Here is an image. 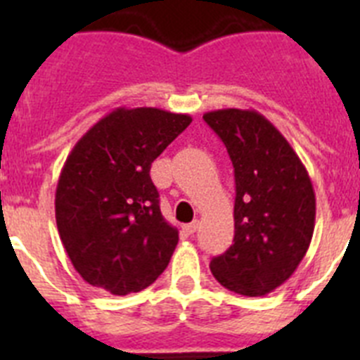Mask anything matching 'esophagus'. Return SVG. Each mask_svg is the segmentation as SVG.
Returning a JSON list of instances; mask_svg holds the SVG:
<instances>
[{
	"label": "esophagus",
	"mask_w": 360,
	"mask_h": 360,
	"mask_svg": "<svg viewBox=\"0 0 360 360\" xmlns=\"http://www.w3.org/2000/svg\"><path fill=\"white\" fill-rule=\"evenodd\" d=\"M200 227V219H195V221H191V224L186 225V231L189 232V234H195L196 231H198Z\"/></svg>",
	"instance_id": "obj_1"
}]
</instances>
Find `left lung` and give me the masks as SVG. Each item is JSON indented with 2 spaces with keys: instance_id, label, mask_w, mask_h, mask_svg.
<instances>
[{
  "instance_id": "8db88e82",
  "label": "left lung",
  "mask_w": 360,
  "mask_h": 360,
  "mask_svg": "<svg viewBox=\"0 0 360 360\" xmlns=\"http://www.w3.org/2000/svg\"><path fill=\"white\" fill-rule=\"evenodd\" d=\"M203 120L234 167V243L212 257L227 290L265 295L287 281L310 247L316 193L307 167L274 124L256 110L207 111Z\"/></svg>"
}]
</instances>
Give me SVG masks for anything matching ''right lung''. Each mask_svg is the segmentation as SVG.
I'll list each match as a JSON object with an SVG mask.
<instances>
[{"label":"right lung","mask_w":360,"mask_h":360,"mask_svg":"<svg viewBox=\"0 0 360 360\" xmlns=\"http://www.w3.org/2000/svg\"><path fill=\"white\" fill-rule=\"evenodd\" d=\"M191 120L158 108H117L73 146L57 182L56 221L86 283L126 295L169 265L178 231L162 216L149 169Z\"/></svg>","instance_id":"right-lung-1"}]
</instances>
